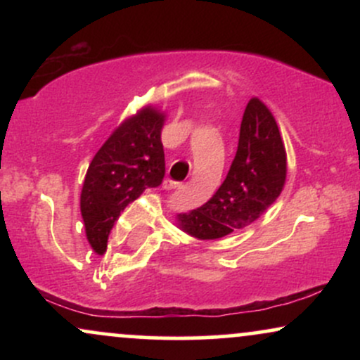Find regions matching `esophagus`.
Segmentation results:
<instances>
[{
    "instance_id": "esophagus-1",
    "label": "esophagus",
    "mask_w": 360,
    "mask_h": 360,
    "mask_svg": "<svg viewBox=\"0 0 360 360\" xmlns=\"http://www.w3.org/2000/svg\"><path fill=\"white\" fill-rule=\"evenodd\" d=\"M183 183H177V181H172V179H166L164 181V188L166 189H176V188H181Z\"/></svg>"
}]
</instances>
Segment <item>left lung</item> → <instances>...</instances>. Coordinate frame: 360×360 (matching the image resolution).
Listing matches in <instances>:
<instances>
[{
  "label": "left lung",
  "mask_w": 360,
  "mask_h": 360,
  "mask_svg": "<svg viewBox=\"0 0 360 360\" xmlns=\"http://www.w3.org/2000/svg\"><path fill=\"white\" fill-rule=\"evenodd\" d=\"M284 181L286 148L278 123L259 98H252L229 174L205 205L177 214L179 229L200 240H217L245 229L278 200Z\"/></svg>",
  "instance_id": "8db88e82"
}]
</instances>
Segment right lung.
I'll return each mask as SVG.
<instances>
[{
  "label": "right lung",
  "instance_id": "obj_1",
  "mask_svg": "<svg viewBox=\"0 0 360 360\" xmlns=\"http://www.w3.org/2000/svg\"><path fill=\"white\" fill-rule=\"evenodd\" d=\"M164 113L146 106L120 125L91 160L81 191L86 237L98 254L120 213L146 191L162 184L166 174L160 131Z\"/></svg>",
  "mask_w": 360,
  "mask_h": 360
}]
</instances>
